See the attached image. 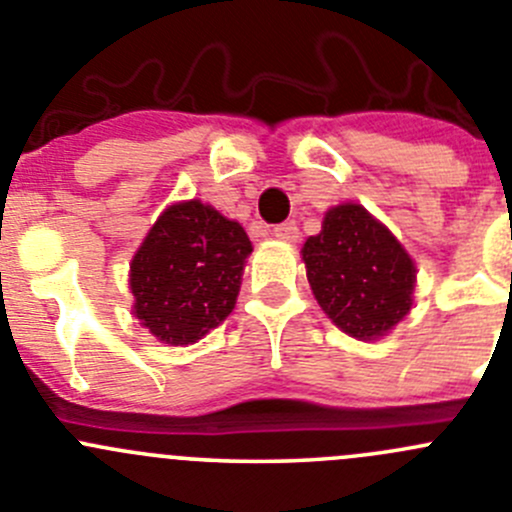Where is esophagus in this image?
Returning a JSON list of instances; mask_svg holds the SVG:
<instances>
[{
  "mask_svg": "<svg viewBox=\"0 0 512 512\" xmlns=\"http://www.w3.org/2000/svg\"><path fill=\"white\" fill-rule=\"evenodd\" d=\"M274 236L281 238V241H296L299 238V226H296V221L279 223V226H274Z\"/></svg>",
  "mask_w": 512,
  "mask_h": 512,
  "instance_id": "obj_1",
  "label": "esophagus"
}]
</instances>
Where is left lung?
<instances>
[{"label": "left lung", "instance_id": "8db88e82", "mask_svg": "<svg viewBox=\"0 0 512 512\" xmlns=\"http://www.w3.org/2000/svg\"><path fill=\"white\" fill-rule=\"evenodd\" d=\"M301 256L321 309L352 337H384L412 309L415 264L359 203L326 213L321 233L306 238Z\"/></svg>", "mask_w": 512, "mask_h": 512}]
</instances>
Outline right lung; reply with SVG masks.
Segmentation results:
<instances>
[{
	"mask_svg": "<svg viewBox=\"0 0 512 512\" xmlns=\"http://www.w3.org/2000/svg\"><path fill=\"white\" fill-rule=\"evenodd\" d=\"M251 241L201 201L175 203L155 221L130 264L135 316L165 344H191L236 304Z\"/></svg>",
	"mask_w": 512,
	"mask_h": 512,
	"instance_id": "right-lung-1",
	"label": "right lung"
}]
</instances>
